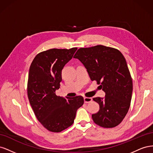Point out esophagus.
I'll list each match as a JSON object with an SVG mask.
<instances>
[{"instance_id":"obj_1","label":"esophagus","mask_w":153,"mask_h":153,"mask_svg":"<svg viewBox=\"0 0 153 153\" xmlns=\"http://www.w3.org/2000/svg\"><path fill=\"white\" fill-rule=\"evenodd\" d=\"M84 102H85V103H91V101H92V98H87V97H85V98H84Z\"/></svg>"}]
</instances>
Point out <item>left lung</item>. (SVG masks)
Returning a JSON list of instances; mask_svg holds the SVG:
<instances>
[{"label": "left lung", "instance_id": "left-lung-1", "mask_svg": "<svg viewBox=\"0 0 153 153\" xmlns=\"http://www.w3.org/2000/svg\"><path fill=\"white\" fill-rule=\"evenodd\" d=\"M74 58L84 64L92 81L96 80L105 92L94 98L100 105L92 115L94 122L103 128H114L122 122L130 106L133 83L123 55L119 50L97 45L78 49Z\"/></svg>", "mask_w": 153, "mask_h": 153}]
</instances>
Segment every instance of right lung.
Returning <instances> with one entry per match:
<instances>
[{
  "mask_svg": "<svg viewBox=\"0 0 153 153\" xmlns=\"http://www.w3.org/2000/svg\"><path fill=\"white\" fill-rule=\"evenodd\" d=\"M77 48L50 49L36 55L29 68L27 94L38 121L48 130L61 132L74 123L84 98L57 96L55 91L62 81L64 66L72 59Z\"/></svg>",
  "mask_w": 153,
  "mask_h": 153,
  "instance_id": "obj_1",
  "label": "right lung"
}]
</instances>
